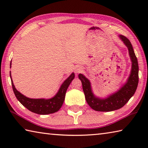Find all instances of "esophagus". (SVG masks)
<instances>
[{
  "label": "esophagus",
  "instance_id": "obj_1",
  "mask_svg": "<svg viewBox=\"0 0 148 148\" xmlns=\"http://www.w3.org/2000/svg\"><path fill=\"white\" fill-rule=\"evenodd\" d=\"M82 67H80V66H77L76 68L75 69V73H76V74H79V73H80V72H82Z\"/></svg>",
  "mask_w": 148,
  "mask_h": 148
}]
</instances>
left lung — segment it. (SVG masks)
Returning a JSON list of instances; mask_svg holds the SVG:
<instances>
[{
  "mask_svg": "<svg viewBox=\"0 0 148 148\" xmlns=\"http://www.w3.org/2000/svg\"><path fill=\"white\" fill-rule=\"evenodd\" d=\"M119 38L129 50L130 59L132 62L131 71L126 83L116 92L108 95L106 98H100L94 95L91 82L82 74H79L86 100L89 106L95 111L111 112L121 108L133 96L138 84V64L133 47L129 40L119 35Z\"/></svg>",
  "mask_w": 148,
  "mask_h": 148,
  "instance_id": "8db88e82",
  "label": "left lung"
}]
</instances>
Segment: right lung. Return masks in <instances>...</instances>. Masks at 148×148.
I'll return each mask as SVG.
<instances>
[{"mask_svg": "<svg viewBox=\"0 0 148 148\" xmlns=\"http://www.w3.org/2000/svg\"><path fill=\"white\" fill-rule=\"evenodd\" d=\"M12 65V61L10 62V68ZM12 86L13 91L17 99L20 102L22 105L27 108L30 111L33 113L40 115H47L53 114L59 111L63 104L65 94L68 89L69 85L71 84L72 80L74 79L75 75L74 73H72L68 78L65 79L63 83L60 87L58 92L51 99H30L21 94L17 91L15 87L13 81L11 76V72H10Z\"/></svg>", "mask_w": 148, "mask_h": 148, "instance_id": "add662e5", "label": "right lung"}]
</instances>
